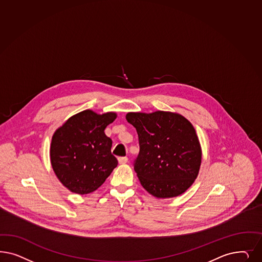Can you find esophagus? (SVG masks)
Here are the masks:
<instances>
[{
	"mask_svg": "<svg viewBox=\"0 0 262 262\" xmlns=\"http://www.w3.org/2000/svg\"><path fill=\"white\" fill-rule=\"evenodd\" d=\"M118 160L119 164H125L128 161V158L127 157H118Z\"/></svg>",
	"mask_w": 262,
	"mask_h": 262,
	"instance_id": "34e87169",
	"label": "esophagus"
}]
</instances>
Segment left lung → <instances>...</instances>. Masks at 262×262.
<instances>
[{
  "instance_id": "8db88e82",
  "label": "left lung",
  "mask_w": 262,
  "mask_h": 262,
  "mask_svg": "<svg viewBox=\"0 0 262 262\" xmlns=\"http://www.w3.org/2000/svg\"><path fill=\"white\" fill-rule=\"evenodd\" d=\"M126 119L139 136L134 169L142 186L158 199L183 194L194 183L202 163V147L192 123L164 111L128 113Z\"/></svg>"
}]
</instances>
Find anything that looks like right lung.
Here are the masks:
<instances>
[{
  "instance_id": "add662e5",
  "label": "right lung",
  "mask_w": 262,
  "mask_h": 262,
  "mask_svg": "<svg viewBox=\"0 0 262 262\" xmlns=\"http://www.w3.org/2000/svg\"><path fill=\"white\" fill-rule=\"evenodd\" d=\"M117 118L114 112L98 115L84 110L68 118L52 137L51 165L57 178L72 193L90 194L118 166L112 140L104 130Z\"/></svg>"
}]
</instances>
